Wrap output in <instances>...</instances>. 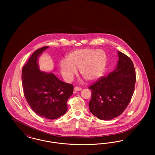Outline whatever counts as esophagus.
Returning a JSON list of instances; mask_svg holds the SVG:
<instances>
[{"mask_svg":"<svg viewBox=\"0 0 155 155\" xmlns=\"http://www.w3.org/2000/svg\"><path fill=\"white\" fill-rule=\"evenodd\" d=\"M81 88H80V87H75L74 89V91H81Z\"/></svg>","mask_w":155,"mask_h":155,"instance_id":"34e87169","label":"esophagus"}]
</instances>
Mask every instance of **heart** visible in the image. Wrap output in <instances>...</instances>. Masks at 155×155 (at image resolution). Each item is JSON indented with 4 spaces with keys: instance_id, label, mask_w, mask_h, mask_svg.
Masks as SVG:
<instances>
[{
    "instance_id": "obj_1",
    "label": "heart",
    "mask_w": 155,
    "mask_h": 155,
    "mask_svg": "<svg viewBox=\"0 0 155 155\" xmlns=\"http://www.w3.org/2000/svg\"><path fill=\"white\" fill-rule=\"evenodd\" d=\"M106 63V55L103 51L86 48L70 53L66 61H61L60 68L67 81L73 79L77 68H79L81 76L87 81H96L102 76Z\"/></svg>"
}]
</instances>
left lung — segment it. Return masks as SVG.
<instances>
[{
	"label": "left lung",
	"mask_w": 155,
	"mask_h": 155,
	"mask_svg": "<svg viewBox=\"0 0 155 155\" xmlns=\"http://www.w3.org/2000/svg\"><path fill=\"white\" fill-rule=\"evenodd\" d=\"M117 52L115 70L89 87L92 91L89 110L101 120H110L122 114L134 94L136 75L133 61L123 53Z\"/></svg>",
	"instance_id": "left-lung-1"
}]
</instances>
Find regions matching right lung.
<instances>
[{
    "label": "right lung",
    "instance_id": "obj_1",
    "mask_svg": "<svg viewBox=\"0 0 155 155\" xmlns=\"http://www.w3.org/2000/svg\"><path fill=\"white\" fill-rule=\"evenodd\" d=\"M49 46L37 49L22 70V85L27 103L37 115L54 120L67 110V102L73 93V85L60 81L53 73L41 71L38 60Z\"/></svg>",
    "mask_w": 155,
    "mask_h": 155
}]
</instances>
